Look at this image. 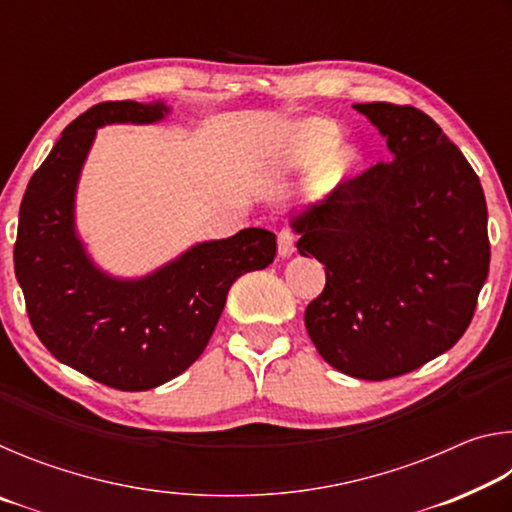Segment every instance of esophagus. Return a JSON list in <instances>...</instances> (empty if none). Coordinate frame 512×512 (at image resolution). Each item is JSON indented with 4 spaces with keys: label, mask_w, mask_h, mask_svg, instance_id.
Returning a JSON list of instances; mask_svg holds the SVG:
<instances>
[{
    "label": "esophagus",
    "mask_w": 512,
    "mask_h": 512,
    "mask_svg": "<svg viewBox=\"0 0 512 512\" xmlns=\"http://www.w3.org/2000/svg\"><path fill=\"white\" fill-rule=\"evenodd\" d=\"M277 250H280L282 257H289L296 253V232L282 230L280 235H277Z\"/></svg>",
    "instance_id": "34e87169"
}]
</instances>
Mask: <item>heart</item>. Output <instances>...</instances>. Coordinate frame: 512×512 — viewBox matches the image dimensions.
Listing matches in <instances>:
<instances>
[{
    "label": "heart",
    "mask_w": 512,
    "mask_h": 512,
    "mask_svg": "<svg viewBox=\"0 0 512 512\" xmlns=\"http://www.w3.org/2000/svg\"><path fill=\"white\" fill-rule=\"evenodd\" d=\"M339 142V128L327 119H309L296 126L287 140L282 144L280 162L287 169H307L314 167L323 158H327L332 149ZM357 162V153L352 149H341L339 153L332 155V160L327 164V180L336 183L343 176H348V171Z\"/></svg>",
    "instance_id": "b5f03b06"
}]
</instances>
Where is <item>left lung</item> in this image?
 <instances>
[{"label": "left lung", "instance_id": "left-lung-1", "mask_svg": "<svg viewBox=\"0 0 512 512\" xmlns=\"http://www.w3.org/2000/svg\"><path fill=\"white\" fill-rule=\"evenodd\" d=\"M391 160L300 214L298 253L325 264L305 327L329 366L384 381L454 348L490 268L488 207L470 162L413 106L357 103Z\"/></svg>", "mask_w": 512, "mask_h": 512}]
</instances>
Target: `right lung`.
<instances>
[{
    "instance_id": "add662e5",
    "label": "right lung",
    "mask_w": 512,
    "mask_h": 512,
    "mask_svg": "<svg viewBox=\"0 0 512 512\" xmlns=\"http://www.w3.org/2000/svg\"><path fill=\"white\" fill-rule=\"evenodd\" d=\"M164 103L103 101L69 124L20 205L15 275L33 332L58 361L117 391H149L201 357L237 277L275 259V235L207 241L144 280L103 275L74 235V189L103 124H151Z\"/></svg>"
}]
</instances>
